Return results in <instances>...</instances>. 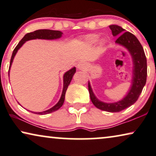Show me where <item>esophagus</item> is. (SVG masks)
<instances>
[{
    "label": "esophagus",
    "mask_w": 156,
    "mask_h": 156,
    "mask_svg": "<svg viewBox=\"0 0 156 156\" xmlns=\"http://www.w3.org/2000/svg\"><path fill=\"white\" fill-rule=\"evenodd\" d=\"M77 68L79 70H85L87 68V65L86 63L84 62H79L78 64H77Z\"/></svg>",
    "instance_id": "1"
}]
</instances>
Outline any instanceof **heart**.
Here are the masks:
<instances>
[{"label":"heart","instance_id":"b5f03b06","mask_svg":"<svg viewBox=\"0 0 156 156\" xmlns=\"http://www.w3.org/2000/svg\"><path fill=\"white\" fill-rule=\"evenodd\" d=\"M98 38H99L98 35L90 34V35H89V36L86 37V42L88 43V44L93 45V44H95V43L97 42L98 40ZM100 43H101V45H103L105 43V41L104 40H101V41H100Z\"/></svg>","mask_w":156,"mask_h":156}]
</instances>
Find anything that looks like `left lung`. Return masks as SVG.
Wrapping results in <instances>:
<instances>
[{"mask_svg":"<svg viewBox=\"0 0 156 156\" xmlns=\"http://www.w3.org/2000/svg\"><path fill=\"white\" fill-rule=\"evenodd\" d=\"M113 36H118L115 41L118 44L126 48L131 55L133 61V77L131 86L123 99L114 103H105L95 96L88 81V90L93 105L98 109L107 112H120L130 107L136 102L145 86L147 78V60L144 50L138 38L131 33L117 25L109 26Z\"/></svg>","mask_w":156,"mask_h":156,"instance_id":"left-lung-1","label":"left lung"}]
</instances>
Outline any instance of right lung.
Instances as JSON below:
<instances>
[{
  "instance_id": "add662e5",
  "label": "right lung",
  "mask_w": 156,
  "mask_h": 156,
  "mask_svg": "<svg viewBox=\"0 0 156 156\" xmlns=\"http://www.w3.org/2000/svg\"><path fill=\"white\" fill-rule=\"evenodd\" d=\"M63 33L61 31L59 30H48V29H41V30H37L33 31V32L28 33L27 34L25 35V36L21 39V41L18 43L17 46L15 48V49L13 50V53H12L11 58H10V66H9V70H8V76H9V73L10 69L11 67L12 63H13L14 57L17 53L18 50L22 47V45L24 44L26 41L33 40V39H46V40H55V39H58L61 38ZM76 67H73L71 69L68 70L67 72H66L63 75V91H62V94L61 96V98L58 101L56 104L54 105L53 107L47 110V111H43V112H32V113L35 114H38V115H45V114H48L51 113H53L54 111H56L57 110H58L62 105H63L64 101H65V95L66 92L67 90V88L69 84L71 81L73 76L76 73Z\"/></svg>"
}]
</instances>
